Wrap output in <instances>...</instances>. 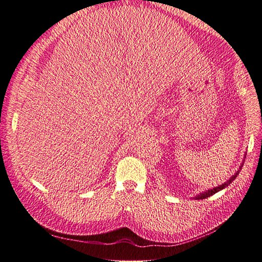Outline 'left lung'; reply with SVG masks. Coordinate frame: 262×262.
Returning <instances> with one entry per match:
<instances>
[{
    "label": "left lung",
    "mask_w": 262,
    "mask_h": 262,
    "mask_svg": "<svg viewBox=\"0 0 262 262\" xmlns=\"http://www.w3.org/2000/svg\"><path fill=\"white\" fill-rule=\"evenodd\" d=\"M242 167V166H241ZM240 167V168H241ZM239 172L240 171H238V172H236L233 176H232V178H231L229 181H227L226 182V183H224V184H222V185H220V186H217V187H214V188H212V190H209L208 192H204V193H201V194H199V195L198 196H195V199H198V200H203V199H206V198H209V196H211V195H213V194H215L216 192H219V191H221V190H223V188L224 187H227L228 185H230L231 183H232V182L235 180V178H236V176H238L239 175Z\"/></svg>",
    "instance_id": "left-lung-1"
}]
</instances>
